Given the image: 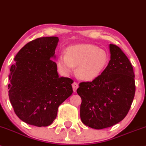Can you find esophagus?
Segmentation results:
<instances>
[{
	"mask_svg": "<svg viewBox=\"0 0 146 146\" xmlns=\"http://www.w3.org/2000/svg\"><path fill=\"white\" fill-rule=\"evenodd\" d=\"M72 87H73V90L74 92H76L77 89L78 88L79 86H78V84L77 83V82H73V84H72Z\"/></svg>",
	"mask_w": 146,
	"mask_h": 146,
	"instance_id": "34e87169",
	"label": "esophagus"
}]
</instances>
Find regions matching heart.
Listing matches in <instances>:
<instances>
[{"label":"heart","instance_id":"heart-1","mask_svg":"<svg viewBox=\"0 0 146 146\" xmlns=\"http://www.w3.org/2000/svg\"><path fill=\"white\" fill-rule=\"evenodd\" d=\"M107 53L92 44H78L68 47L66 55L57 59L60 71L64 75L71 74L77 66V75L81 80L91 81L97 78L108 63Z\"/></svg>","mask_w":146,"mask_h":146}]
</instances>
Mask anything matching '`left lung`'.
<instances>
[{
    "label": "left lung",
    "instance_id": "8db88e82",
    "mask_svg": "<svg viewBox=\"0 0 146 146\" xmlns=\"http://www.w3.org/2000/svg\"><path fill=\"white\" fill-rule=\"evenodd\" d=\"M110 60L92 82H82L77 92L82 98L80 117L94 129L116 124L127 115L135 92L132 64L122 50L110 44Z\"/></svg>",
    "mask_w": 146,
    "mask_h": 146
}]
</instances>
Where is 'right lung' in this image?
I'll return each instance as SVG.
<instances>
[{
	"label": "right lung",
	"instance_id": "right-lung-1",
	"mask_svg": "<svg viewBox=\"0 0 146 146\" xmlns=\"http://www.w3.org/2000/svg\"><path fill=\"white\" fill-rule=\"evenodd\" d=\"M57 36L38 38L24 45L10 68L9 96L17 117L31 125H50L59 105L73 93L71 79L59 77Z\"/></svg>",
	"mask_w": 146,
	"mask_h": 146
}]
</instances>
